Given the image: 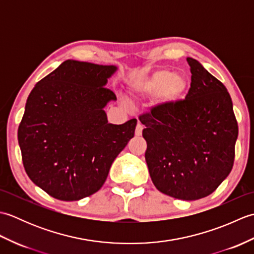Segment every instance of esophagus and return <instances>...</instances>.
Returning a JSON list of instances; mask_svg holds the SVG:
<instances>
[{
	"label": "esophagus",
	"instance_id": "1",
	"mask_svg": "<svg viewBox=\"0 0 254 254\" xmlns=\"http://www.w3.org/2000/svg\"><path fill=\"white\" fill-rule=\"evenodd\" d=\"M143 132V126L141 123H137V126L135 127V135L136 136H141Z\"/></svg>",
	"mask_w": 254,
	"mask_h": 254
}]
</instances>
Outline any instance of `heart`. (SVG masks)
<instances>
[{"label": "heart", "mask_w": 254, "mask_h": 254, "mask_svg": "<svg viewBox=\"0 0 254 254\" xmlns=\"http://www.w3.org/2000/svg\"><path fill=\"white\" fill-rule=\"evenodd\" d=\"M189 88L190 79L185 74L160 69L134 84L131 97L135 100H150L160 97L165 106H172L188 93Z\"/></svg>", "instance_id": "1"}]
</instances>
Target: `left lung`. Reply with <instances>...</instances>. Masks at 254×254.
<instances>
[{
	"mask_svg": "<svg viewBox=\"0 0 254 254\" xmlns=\"http://www.w3.org/2000/svg\"><path fill=\"white\" fill-rule=\"evenodd\" d=\"M185 100L139 117L145 159L157 190L194 201L209 195L230 174L238 137L233 101L222 82L192 58Z\"/></svg>",
	"mask_w": 254,
	"mask_h": 254,
	"instance_id": "1",
	"label": "left lung"
}]
</instances>
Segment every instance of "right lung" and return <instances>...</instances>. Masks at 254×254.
Instances as JSON below:
<instances>
[{
	"instance_id": "add662e5",
	"label": "right lung",
	"mask_w": 254,
	"mask_h": 254,
	"mask_svg": "<svg viewBox=\"0 0 254 254\" xmlns=\"http://www.w3.org/2000/svg\"><path fill=\"white\" fill-rule=\"evenodd\" d=\"M117 69L66 60L27 98L17 133L24 168L52 197L78 201L96 193L134 136L136 119L108 123L104 110L117 100L105 87Z\"/></svg>"
}]
</instances>
